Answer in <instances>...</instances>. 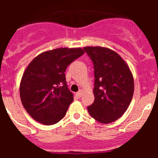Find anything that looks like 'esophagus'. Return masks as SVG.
Here are the masks:
<instances>
[{
  "label": "esophagus",
  "instance_id": "obj_1",
  "mask_svg": "<svg viewBox=\"0 0 158 158\" xmlns=\"http://www.w3.org/2000/svg\"><path fill=\"white\" fill-rule=\"evenodd\" d=\"M82 95H83V90H82V89L79 90V91L76 93V96H77V97H81Z\"/></svg>",
  "mask_w": 158,
  "mask_h": 158
}]
</instances>
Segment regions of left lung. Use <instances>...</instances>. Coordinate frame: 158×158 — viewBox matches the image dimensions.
<instances>
[{
    "label": "left lung",
    "instance_id": "8db88e82",
    "mask_svg": "<svg viewBox=\"0 0 158 158\" xmlns=\"http://www.w3.org/2000/svg\"><path fill=\"white\" fill-rule=\"evenodd\" d=\"M94 65L95 100L88 107L93 118L101 123L115 122L131 104L135 89L133 74L126 62L107 47H85Z\"/></svg>",
    "mask_w": 158,
    "mask_h": 158
}]
</instances>
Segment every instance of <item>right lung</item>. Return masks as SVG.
I'll return each mask as SVG.
<instances>
[{"mask_svg": "<svg viewBox=\"0 0 158 158\" xmlns=\"http://www.w3.org/2000/svg\"><path fill=\"white\" fill-rule=\"evenodd\" d=\"M84 53L79 47L57 48L41 53L29 63L19 84V96L35 120L53 125L65 116L73 100L65 81V69Z\"/></svg>", "mask_w": 158, "mask_h": 158, "instance_id": "obj_1", "label": "right lung"}]
</instances>
